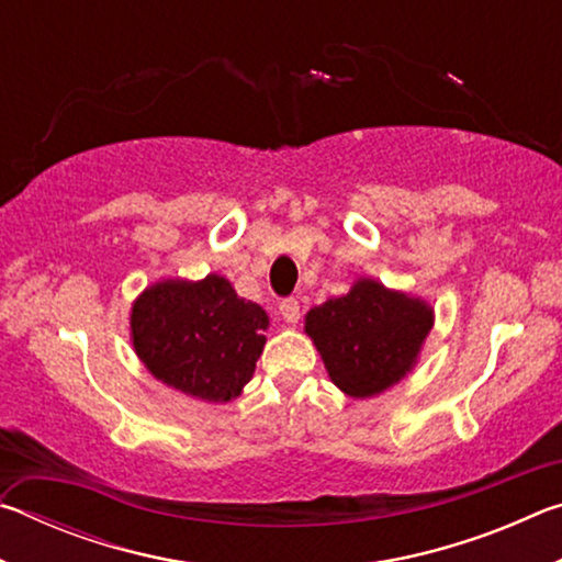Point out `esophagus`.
Listing matches in <instances>:
<instances>
[{
    "label": "esophagus",
    "mask_w": 562,
    "mask_h": 562,
    "mask_svg": "<svg viewBox=\"0 0 562 562\" xmlns=\"http://www.w3.org/2000/svg\"><path fill=\"white\" fill-rule=\"evenodd\" d=\"M280 315H282L284 322H288V325H297V322H300V302L294 297L282 300L280 302Z\"/></svg>",
    "instance_id": "34e87169"
}]
</instances>
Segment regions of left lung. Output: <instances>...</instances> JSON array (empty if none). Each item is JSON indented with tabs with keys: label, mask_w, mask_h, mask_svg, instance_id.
<instances>
[{
	"label": "left lung",
	"mask_w": 562,
	"mask_h": 562,
	"mask_svg": "<svg viewBox=\"0 0 562 562\" xmlns=\"http://www.w3.org/2000/svg\"><path fill=\"white\" fill-rule=\"evenodd\" d=\"M434 327V307L422 297L359 278L347 294L315 304L304 335L317 347L339 392L369 398L412 372Z\"/></svg>",
	"instance_id": "left-lung-1"
}]
</instances>
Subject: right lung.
<instances>
[{"instance_id":"obj_1","label":"right lung","mask_w":562,"mask_h":562,"mask_svg":"<svg viewBox=\"0 0 562 562\" xmlns=\"http://www.w3.org/2000/svg\"><path fill=\"white\" fill-rule=\"evenodd\" d=\"M131 345L158 382L190 398L227 404L243 394L265 349L270 317L237 297L231 280H158L131 304Z\"/></svg>"}]
</instances>
